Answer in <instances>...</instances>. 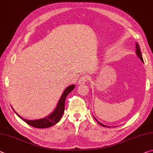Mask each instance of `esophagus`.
Returning <instances> with one entry per match:
<instances>
[{"label":"esophagus","mask_w":153,"mask_h":153,"mask_svg":"<svg viewBox=\"0 0 153 153\" xmlns=\"http://www.w3.org/2000/svg\"><path fill=\"white\" fill-rule=\"evenodd\" d=\"M88 76H86V75H83V76L80 77V78H79V81H78V83L79 84H86L87 82L88 81Z\"/></svg>","instance_id":"obj_1"}]
</instances>
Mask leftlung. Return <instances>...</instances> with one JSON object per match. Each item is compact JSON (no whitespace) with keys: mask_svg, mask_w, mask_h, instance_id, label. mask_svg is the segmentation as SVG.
Masks as SVG:
<instances>
[{"mask_svg":"<svg viewBox=\"0 0 153 153\" xmlns=\"http://www.w3.org/2000/svg\"><path fill=\"white\" fill-rule=\"evenodd\" d=\"M136 54L137 55V56L139 57V59L142 60V62H144V60H143V58H142V54H141V50H140V45L139 44H138L137 43H136ZM94 119H95L97 121V123H99V125H101V126H103V127H108V126H105L103 124H102V123H101L100 122H99V121L96 119L95 118H94Z\"/></svg>","mask_w":153,"mask_h":153,"instance_id":"left-lung-1","label":"left lung"}]
</instances>
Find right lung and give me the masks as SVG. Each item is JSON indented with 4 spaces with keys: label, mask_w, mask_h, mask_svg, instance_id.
<instances>
[{
    "label": "right lung",
    "mask_w": 153,
    "mask_h": 153,
    "mask_svg": "<svg viewBox=\"0 0 153 153\" xmlns=\"http://www.w3.org/2000/svg\"><path fill=\"white\" fill-rule=\"evenodd\" d=\"M74 87H75V85L74 84H73V85L68 86L67 88L65 90V91L63 92V93H62L61 97H60L59 103H58V105L56 106V108H55L54 111H53L50 116H47V117L42 118V119L30 120L25 119V118L21 117V116L16 112V114L21 118L22 120H23L24 122L27 123V124L30 126H31V127H33L35 128H47V127H52V126L56 124V123L60 120V118H61L62 114L64 113V111H65V99H66V97L68 95V94L71 93L73 90H74Z\"/></svg>",
    "instance_id": "right-lung-1"
}]
</instances>
